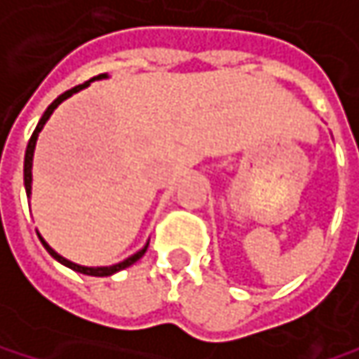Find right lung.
I'll use <instances>...</instances> for the list:
<instances>
[{"label":"right lung","instance_id":"obj_1","mask_svg":"<svg viewBox=\"0 0 359 359\" xmlns=\"http://www.w3.org/2000/svg\"><path fill=\"white\" fill-rule=\"evenodd\" d=\"M109 76L107 74H100V76H96V78H92V80H88L82 86H76V88H72V90H67V92H63L61 96H57L53 102L49 104V109L45 111V114L41 116V121H39V125H36V129H34V133H32V137H30V142H28V147H26V156H24V189H26V195H28V199H30V193H32V158H34V147H36V140H39V133L43 131V127H45V123L49 121V116L53 114V111L63 102V100H67L69 96H74L76 92H80L83 88H88L90 82H94V80H107ZM36 234H39V230H36ZM39 238H41V243L43 246L47 248V252H49L50 257L55 259V261H59L61 265H65V267H69V269H74V271H78V273H83V276H94V277H107V276H113L116 271H121V269H125V267H129V265H133L135 261H140L144 255H146L147 245H149V241L146 243L144 248H140L135 255H131V257H127L125 261H121V263H116V265H109V267H83V265H78V263H74V261H69V259H65V257H61L57 250H53L49 246V243L39 234Z\"/></svg>","mask_w":359,"mask_h":359}]
</instances>
